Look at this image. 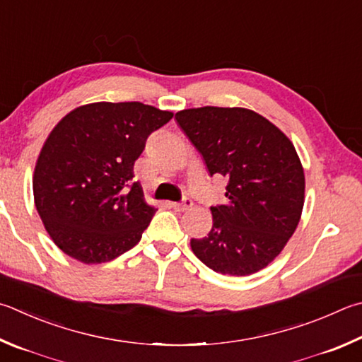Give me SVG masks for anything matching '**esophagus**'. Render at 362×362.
I'll return each instance as SVG.
<instances>
[{"instance_id":"obj_1","label":"esophagus","mask_w":362,"mask_h":362,"mask_svg":"<svg viewBox=\"0 0 362 362\" xmlns=\"http://www.w3.org/2000/svg\"><path fill=\"white\" fill-rule=\"evenodd\" d=\"M173 207L177 210V212H187L193 207V201L189 198H183L182 202H174Z\"/></svg>"}]
</instances>
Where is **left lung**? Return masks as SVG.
<instances>
[{
  "instance_id": "left-lung-1",
  "label": "left lung",
  "mask_w": 362,
  "mask_h": 362,
  "mask_svg": "<svg viewBox=\"0 0 362 362\" xmlns=\"http://www.w3.org/2000/svg\"><path fill=\"white\" fill-rule=\"evenodd\" d=\"M177 124L201 153L209 175L228 180L214 225L192 239L193 253L218 274L250 275L277 256L304 206V169L291 141L264 117L242 107L187 109Z\"/></svg>"
}]
</instances>
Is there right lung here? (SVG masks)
Wrapping results in <instances>:
<instances>
[{
  "label": "right lung",
  "mask_w": 362,
  "mask_h": 362,
  "mask_svg": "<svg viewBox=\"0 0 362 362\" xmlns=\"http://www.w3.org/2000/svg\"><path fill=\"white\" fill-rule=\"evenodd\" d=\"M173 112L142 103H93L57 124L39 155L33 193L58 248L95 264L133 248L155 214L134 177L153 131Z\"/></svg>",
  "instance_id": "obj_1"
}]
</instances>
